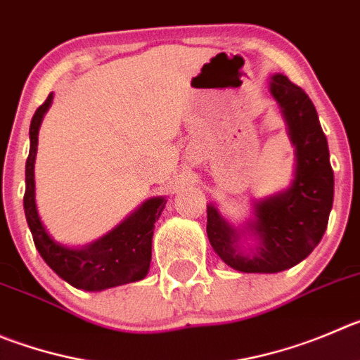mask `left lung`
Instances as JSON below:
<instances>
[{
	"label": "left lung",
	"mask_w": 360,
	"mask_h": 360,
	"mask_svg": "<svg viewBox=\"0 0 360 360\" xmlns=\"http://www.w3.org/2000/svg\"><path fill=\"white\" fill-rule=\"evenodd\" d=\"M270 92L282 108L297 149L293 184L284 193L256 204L250 229L259 236L254 256L236 252L238 234L207 206V238L218 257L245 274H277L300 263L323 238L334 200V172L327 136L307 94L284 74H275Z\"/></svg>",
	"instance_id": "left-lung-1"
}]
</instances>
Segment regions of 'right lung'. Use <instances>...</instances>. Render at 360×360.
Here are the masks:
<instances>
[{
    "label": "right lung",
    "instance_id": "1",
    "mask_svg": "<svg viewBox=\"0 0 360 360\" xmlns=\"http://www.w3.org/2000/svg\"><path fill=\"white\" fill-rule=\"evenodd\" d=\"M51 101L53 94H49L48 99L37 108L32 124H30L25 214L37 250L56 275H60L63 281H67L70 286L78 288V290L101 291L106 288L140 281L149 271L154 221L160 218L161 211L167 204L163 197H156V199H149L147 202H143L112 233L82 250L62 247L53 241V238L44 229L35 206L33 165H35L37 156L39 127Z\"/></svg>",
    "mask_w": 360,
    "mask_h": 360
}]
</instances>
